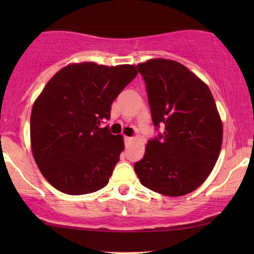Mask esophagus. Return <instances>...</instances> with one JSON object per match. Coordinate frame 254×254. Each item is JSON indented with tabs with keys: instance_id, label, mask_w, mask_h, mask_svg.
Segmentation results:
<instances>
[{
	"instance_id": "1",
	"label": "esophagus",
	"mask_w": 254,
	"mask_h": 254,
	"mask_svg": "<svg viewBox=\"0 0 254 254\" xmlns=\"http://www.w3.org/2000/svg\"><path fill=\"white\" fill-rule=\"evenodd\" d=\"M131 141H133V137H129V136H125V143H126V145L129 144Z\"/></svg>"
}]
</instances>
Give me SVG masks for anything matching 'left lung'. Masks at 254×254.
<instances>
[{"instance_id":"1","label":"left lung","mask_w":254,"mask_h":254,"mask_svg":"<svg viewBox=\"0 0 254 254\" xmlns=\"http://www.w3.org/2000/svg\"><path fill=\"white\" fill-rule=\"evenodd\" d=\"M147 85L152 123L163 134L148 141L134 170L142 185L166 196L195 190L216 164L223 125L214 97L202 79L166 59L137 64Z\"/></svg>"}]
</instances>
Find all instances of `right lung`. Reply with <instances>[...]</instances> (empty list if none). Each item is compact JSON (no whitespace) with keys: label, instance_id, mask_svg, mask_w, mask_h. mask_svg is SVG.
<instances>
[{"label":"right lung","instance_id":"1","mask_svg":"<svg viewBox=\"0 0 254 254\" xmlns=\"http://www.w3.org/2000/svg\"><path fill=\"white\" fill-rule=\"evenodd\" d=\"M137 75L134 64L95 62L60 69L33 103L31 149L44 178L69 195L105 187L125 149L123 135L100 128L111 105Z\"/></svg>","mask_w":254,"mask_h":254}]
</instances>
